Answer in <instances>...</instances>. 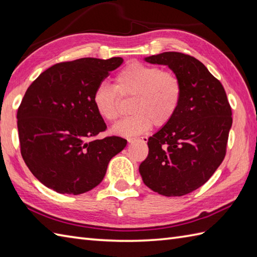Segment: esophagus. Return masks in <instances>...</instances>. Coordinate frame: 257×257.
Returning <instances> with one entry per match:
<instances>
[{"label": "esophagus", "instance_id": "esophagus-1", "mask_svg": "<svg viewBox=\"0 0 257 257\" xmlns=\"http://www.w3.org/2000/svg\"><path fill=\"white\" fill-rule=\"evenodd\" d=\"M138 140H141L143 141V143H147V141H148V138L147 137H139V138H129L128 139V143H130V144H133V143H135V141H138Z\"/></svg>", "mask_w": 257, "mask_h": 257}]
</instances>
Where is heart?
<instances>
[{
  "mask_svg": "<svg viewBox=\"0 0 257 257\" xmlns=\"http://www.w3.org/2000/svg\"><path fill=\"white\" fill-rule=\"evenodd\" d=\"M183 86L179 76L155 65L133 62L114 77V87L98 85L92 103L99 117L116 122L120 116V97L134 98L132 117L112 128L116 135L132 137L151 128L163 127L176 116L182 100Z\"/></svg>",
  "mask_w": 257,
  "mask_h": 257,
  "instance_id": "heart-1",
  "label": "heart"
}]
</instances>
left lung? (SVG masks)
Masks as SVG:
<instances>
[{
  "mask_svg": "<svg viewBox=\"0 0 257 257\" xmlns=\"http://www.w3.org/2000/svg\"><path fill=\"white\" fill-rule=\"evenodd\" d=\"M145 61L169 66L183 95L176 116L148 139L139 172L155 192L182 196L203 185L224 159L232 109L220 80L193 56L166 52Z\"/></svg>",
  "mask_w": 257,
  "mask_h": 257,
  "instance_id": "1",
  "label": "left lung"
}]
</instances>
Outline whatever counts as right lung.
<instances>
[{
    "mask_svg": "<svg viewBox=\"0 0 257 257\" xmlns=\"http://www.w3.org/2000/svg\"><path fill=\"white\" fill-rule=\"evenodd\" d=\"M121 57L80 58L47 68L27 88L18 109L21 155L45 187L81 194L105 177L108 163L127 140L110 136L95 110L92 94Z\"/></svg>",
    "mask_w": 257,
    "mask_h": 257,
    "instance_id": "add662e5",
    "label": "right lung"
}]
</instances>
